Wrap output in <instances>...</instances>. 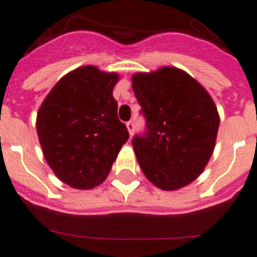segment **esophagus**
<instances>
[{
	"mask_svg": "<svg viewBox=\"0 0 257 257\" xmlns=\"http://www.w3.org/2000/svg\"><path fill=\"white\" fill-rule=\"evenodd\" d=\"M126 127H127V131H128V134L131 135H134V130H135V125H134V122H132V121H128L127 123H126Z\"/></svg>",
	"mask_w": 257,
	"mask_h": 257,
	"instance_id": "esophagus-1",
	"label": "esophagus"
}]
</instances>
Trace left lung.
<instances>
[{
	"mask_svg": "<svg viewBox=\"0 0 257 257\" xmlns=\"http://www.w3.org/2000/svg\"><path fill=\"white\" fill-rule=\"evenodd\" d=\"M146 132L132 140L150 182L179 190L200 176L214 152L220 116L211 96L185 71L164 66L132 76Z\"/></svg>",
	"mask_w": 257,
	"mask_h": 257,
	"instance_id": "left-lung-1",
	"label": "left lung"
}]
</instances>
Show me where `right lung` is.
<instances>
[{
  "instance_id": "right-lung-1",
  "label": "right lung",
  "mask_w": 257,
  "mask_h": 257,
  "mask_svg": "<svg viewBox=\"0 0 257 257\" xmlns=\"http://www.w3.org/2000/svg\"><path fill=\"white\" fill-rule=\"evenodd\" d=\"M117 81L116 72L82 66L66 73L40 106L36 128L43 156L73 189L102 184L128 140L112 96Z\"/></svg>"
}]
</instances>
